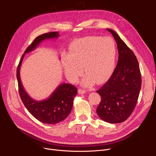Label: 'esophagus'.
Listing matches in <instances>:
<instances>
[{
	"mask_svg": "<svg viewBox=\"0 0 156 156\" xmlns=\"http://www.w3.org/2000/svg\"><path fill=\"white\" fill-rule=\"evenodd\" d=\"M86 92V90L83 88H79L78 89V93L79 94H83Z\"/></svg>",
	"mask_w": 156,
	"mask_h": 156,
	"instance_id": "esophagus-1",
	"label": "esophagus"
}]
</instances>
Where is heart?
I'll use <instances>...</instances> for the list:
<instances>
[{"label": "heart", "mask_w": 156, "mask_h": 156, "mask_svg": "<svg viewBox=\"0 0 156 156\" xmlns=\"http://www.w3.org/2000/svg\"><path fill=\"white\" fill-rule=\"evenodd\" d=\"M116 46L110 37L90 36L74 42L69 54L63 59L66 75L75 82L83 72L86 75L83 83L91 85L94 80L100 83L107 78L115 64Z\"/></svg>", "instance_id": "heart-1"}]
</instances>
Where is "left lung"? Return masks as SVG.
Returning <instances> with one entry per match:
<instances>
[{
    "label": "left lung",
    "mask_w": 156,
    "mask_h": 156,
    "mask_svg": "<svg viewBox=\"0 0 156 156\" xmlns=\"http://www.w3.org/2000/svg\"><path fill=\"white\" fill-rule=\"evenodd\" d=\"M107 30L117 43L119 57L110 78L97 90L101 101L96 111L103 121L120 123L129 117L135 108L141 88V73L133 51L115 31Z\"/></svg>",
    "instance_id": "obj_1"
}]
</instances>
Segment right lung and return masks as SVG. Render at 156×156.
Listing matches in <instances>:
<instances>
[{
    "mask_svg": "<svg viewBox=\"0 0 156 156\" xmlns=\"http://www.w3.org/2000/svg\"><path fill=\"white\" fill-rule=\"evenodd\" d=\"M59 35L57 31H52L37 37L22 55L16 72L19 93L24 106L32 116L46 124L57 123L68 116L73 108L74 98L77 94V88L71 84L62 83L47 99L37 101L24 90L21 83L20 70L24 54L34 51L43 40L58 38Z\"/></svg>",
    "mask_w": 156,
    "mask_h": 156,
    "instance_id": "1",
    "label": "right lung"
}]
</instances>
